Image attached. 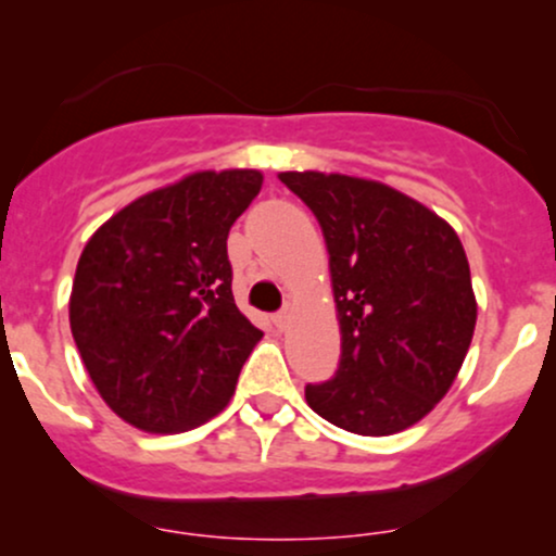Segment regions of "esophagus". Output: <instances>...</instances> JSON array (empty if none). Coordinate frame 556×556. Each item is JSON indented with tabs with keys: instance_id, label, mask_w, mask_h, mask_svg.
Here are the masks:
<instances>
[{
	"instance_id": "34e87169",
	"label": "esophagus",
	"mask_w": 556,
	"mask_h": 556,
	"mask_svg": "<svg viewBox=\"0 0 556 556\" xmlns=\"http://www.w3.org/2000/svg\"><path fill=\"white\" fill-rule=\"evenodd\" d=\"M274 327H277L279 331H285L287 327H290V321H292V314L290 311H279V314H274Z\"/></svg>"
}]
</instances>
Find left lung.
<instances>
[{
  "label": "left lung",
  "instance_id": "left-lung-1",
  "mask_svg": "<svg viewBox=\"0 0 556 556\" xmlns=\"http://www.w3.org/2000/svg\"><path fill=\"white\" fill-rule=\"evenodd\" d=\"M314 212L329 253L342 334L337 374L305 387L311 410L361 437L429 416L473 340L478 305L457 232L384 182L279 172Z\"/></svg>",
  "mask_w": 556,
  "mask_h": 556
}]
</instances>
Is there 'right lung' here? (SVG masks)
Here are the masks:
<instances>
[{
  "mask_svg": "<svg viewBox=\"0 0 556 556\" xmlns=\"http://www.w3.org/2000/svg\"><path fill=\"white\" fill-rule=\"evenodd\" d=\"M258 169H203L136 198L83 248L70 329L101 400L125 424L180 433L232 400L261 331L232 298L227 235Z\"/></svg>",
  "mask_w": 556,
  "mask_h": 556,
  "instance_id": "right-lung-1",
  "label": "right lung"
}]
</instances>
